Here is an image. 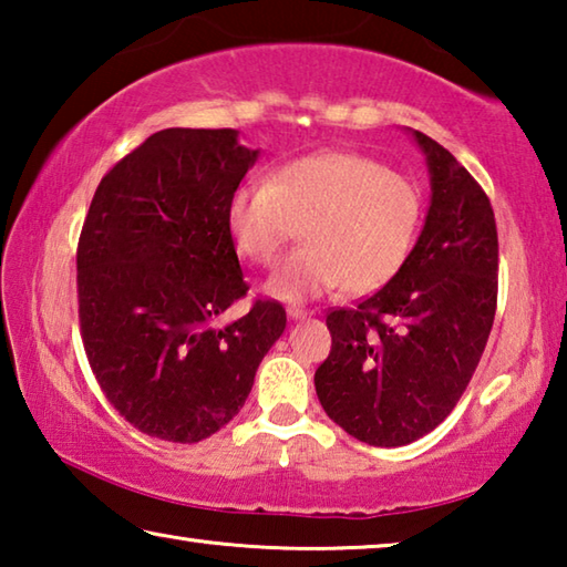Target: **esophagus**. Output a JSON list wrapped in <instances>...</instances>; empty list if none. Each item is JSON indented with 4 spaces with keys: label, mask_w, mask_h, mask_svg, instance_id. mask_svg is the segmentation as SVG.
<instances>
[{
    "label": "esophagus",
    "mask_w": 567,
    "mask_h": 567,
    "mask_svg": "<svg viewBox=\"0 0 567 567\" xmlns=\"http://www.w3.org/2000/svg\"><path fill=\"white\" fill-rule=\"evenodd\" d=\"M287 315H290V320H305L310 312H307L305 307H295L292 305V307H287Z\"/></svg>",
    "instance_id": "esophagus-1"
}]
</instances>
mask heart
Listing matches in <instances>:
<instances>
[{"instance_id": "heart-1", "label": "heart", "mask_w": 567, "mask_h": 567, "mask_svg": "<svg viewBox=\"0 0 567 567\" xmlns=\"http://www.w3.org/2000/svg\"><path fill=\"white\" fill-rule=\"evenodd\" d=\"M422 219L417 185L360 152H318L285 162L262 185L235 189L227 233L239 257L277 265L297 233L305 245L267 282L277 300H310L344 287L380 290L408 262Z\"/></svg>"}]
</instances>
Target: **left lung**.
<instances>
[{
	"instance_id": "8db88e82",
	"label": "left lung",
	"mask_w": 567,
	"mask_h": 567,
	"mask_svg": "<svg viewBox=\"0 0 567 567\" xmlns=\"http://www.w3.org/2000/svg\"><path fill=\"white\" fill-rule=\"evenodd\" d=\"M427 155L425 227L375 295L328 312L332 348L315 370L328 417L360 443L400 447L443 422L483 358L497 307V227L485 189L450 152Z\"/></svg>"
}]
</instances>
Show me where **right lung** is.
<instances>
[{"label": "right lung", "mask_w": 567, "mask_h": 567, "mask_svg": "<svg viewBox=\"0 0 567 567\" xmlns=\"http://www.w3.org/2000/svg\"><path fill=\"white\" fill-rule=\"evenodd\" d=\"M257 159L235 130H162L94 192L76 245L80 332L104 398L150 437L192 445L233 420L287 315L247 295L229 197Z\"/></svg>", "instance_id": "obj_1"}]
</instances>
